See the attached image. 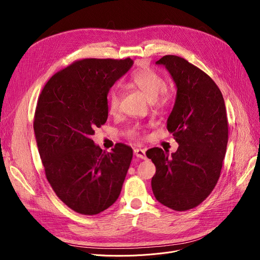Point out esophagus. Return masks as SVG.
Masks as SVG:
<instances>
[{"label": "esophagus", "instance_id": "obj_1", "mask_svg": "<svg viewBox=\"0 0 260 260\" xmlns=\"http://www.w3.org/2000/svg\"><path fill=\"white\" fill-rule=\"evenodd\" d=\"M134 154L137 158L140 159H146V155H145V149L142 148H135L134 149Z\"/></svg>", "mask_w": 260, "mask_h": 260}]
</instances>
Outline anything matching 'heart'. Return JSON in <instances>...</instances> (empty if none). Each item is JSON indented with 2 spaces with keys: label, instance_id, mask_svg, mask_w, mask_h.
I'll return each instance as SVG.
<instances>
[{
  "label": "heart",
  "instance_id": "obj_1",
  "mask_svg": "<svg viewBox=\"0 0 260 260\" xmlns=\"http://www.w3.org/2000/svg\"><path fill=\"white\" fill-rule=\"evenodd\" d=\"M132 84L137 87L147 98L158 106H165L170 100V93L165 89L166 81L160 74L151 68H144L135 72L131 77ZM121 92L117 87H114L108 93L107 106L111 114H115L120 104ZM131 135L137 136L138 131H132Z\"/></svg>",
  "mask_w": 260,
  "mask_h": 260
}]
</instances>
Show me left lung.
I'll return each instance as SVG.
<instances>
[{
  "instance_id": "8db88e82",
  "label": "left lung",
  "mask_w": 260,
  "mask_h": 260,
  "mask_svg": "<svg viewBox=\"0 0 260 260\" xmlns=\"http://www.w3.org/2000/svg\"><path fill=\"white\" fill-rule=\"evenodd\" d=\"M177 94L168 131L179 144L172 155L159 147L146 152L156 167V199L174 211H187L206 199L220 177L229 138L224 100L215 82L178 56L162 57Z\"/></svg>"
}]
</instances>
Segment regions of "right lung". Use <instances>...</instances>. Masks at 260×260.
<instances>
[{
    "label": "right lung",
    "instance_id": "add662e5",
    "mask_svg": "<svg viewBox=\"0 0 260 260\" xmlns=\"http://www.w3.org/2000/svg\"><path fill=\"white\" fill-rule=\"evenodd\" d=\"M133 60L82 59L54 74L40 93L34 119L39 154L53 192L73 211L97 215L118 199L133 158L117 143H93L107 120V93Z\"/></svg>",
    "mask_w": 260,
    "mask_h": 260
}]
</instances>
